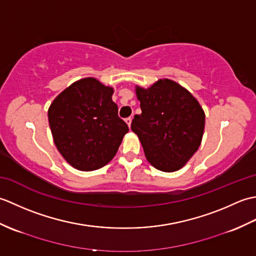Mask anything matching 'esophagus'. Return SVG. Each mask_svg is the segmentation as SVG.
<instances>
[{"label": "esophagus", "instance_id": "esophagus-1", "mask_svg": "<svg viewBox=\"0 0 256 256\" xmlns=\"http://www.w3.org/2000/svg\"><path fill=\"white\" fill-rule=\"evenodd\" d=\"M125 123L128 124V128H131V123H132V118H125Z\"/></svg>", "mask_w": 256, "mask_h": 256}]
</instances>
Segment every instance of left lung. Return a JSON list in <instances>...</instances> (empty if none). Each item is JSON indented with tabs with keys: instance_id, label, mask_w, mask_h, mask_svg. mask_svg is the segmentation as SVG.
<instances>
[{
	"instance_id": "left-lung-1",
	"label": "left lung",
	"mask_w": 256,
	"mask_h": 256,
	"mask_svg": "<svg viewBox=\"0 0 256 256\" xmlns=\"http://www.w3.org/2000/svg\"><path fill=\"white\" fill-rule=\"evenodd\" d=\"M135 94L142 114L134 116L131 128L146 160L158 170H179L202 140L204 108L186 88L170 79L157 80L148 88L135 86Z\"/></svg>"
}]
</instances>
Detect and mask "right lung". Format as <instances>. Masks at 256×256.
<instances>
[{
    "label": "right lung",
    "instance_id": "add662e5",
    "mask_svg": "<svg viewBox=\"0 0 256 256\" xmlns=\"http://www.w3.org/2000/svg\"><path fill=\"white\" fill-rule=\"evenodd\" d=\"M114 89L92 77L60 92L48 108L54 143L69 165L82 172L106 166L116 156L128 126L118 116Z\"/></svg>",
    "mask_w": 256,
    "mask_h": 256
}]
</instances>
